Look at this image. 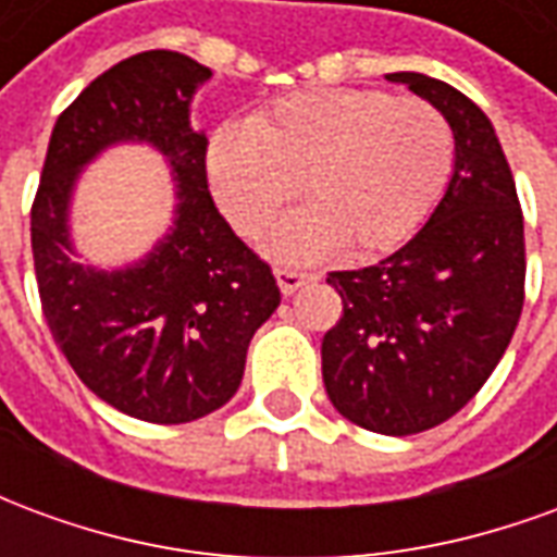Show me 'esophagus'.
<instances>
[{
    "label": "esophagus",
    "mask_w": 557,
    "mask_h": 557,
    "mask_svg": "<svg viewBox=\"0 0 557 557\" xmlns=\"http://www.w3.org/2000/svg\"><path fill=\"white\" fill-rule=\"evenodd\" d=\"M313 274H307V271H298V268H277V286L283 295H295V292L307 286V283H313Z\"/></svg>",
    "instance_id": "esophagus-1"
}]
</instances>
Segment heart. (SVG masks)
I'll list each match as a JSON object with an SVG mask.
<instances>
[{
  "label": "heart",
  "instance_id": "heart-1",
  "mask_svg": "<svg viewBox=\"0 0 557 557\" xmlns=\"http://www.w3.org/2000/svg\"><path fill=\"white\" fill-rule=\"evenodd\" d=\"M454 163L444 115L418 98L373 89L301 91L211 139L208 175L235 230L262 235L301 182L307 211L277 235V253L351 256L406 242Z\"/></svg>",
  "mask_w": 557,
  "mask_h": 557
}]
</instances>
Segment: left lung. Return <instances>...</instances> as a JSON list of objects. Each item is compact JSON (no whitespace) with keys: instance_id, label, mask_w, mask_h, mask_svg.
Wrapping results in <instances>:
<instances>
[{"instance_id":"8db88e82","label":"left lung","mask_w":557,"mask_h":557,"mask_svg":"<svg viewBox=\"0 0 557 557\" xmlns=\"http://www.w3.org/2000/svg\"><path fill=\"white\" fill-rule=\"evenodd\" d=\"M387 79L447 119L454 175L397 253L327 274L343 315L322 339V379L351 423L414 435L454 418L510 346L525 301V232L513 172L478 103L414 71Z\"/></svg>"}]
</instances>
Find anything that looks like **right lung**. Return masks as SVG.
<instances>
[{"label":"right lung","mask_w":557,"mask_h":557,"mask_svg":"<svg viewBox=\"0 0 557 557\" xmlns=\"http://www.w3.org/2000/svg\"><path fill=\"white\" fill-rule=\"evenodd\" d=\"M206 65L148 50L91 79L59 115L32 202V256L47 325L79 382L148 423H190L242 385L247 346L277 310L271 268L208 194L202 131L190 125ZM115 141H148L176 182L171 232L134 267H79L70 196L82 166Z\"/></svg>","instance_id":"right-lung-1"}]
</instances>
